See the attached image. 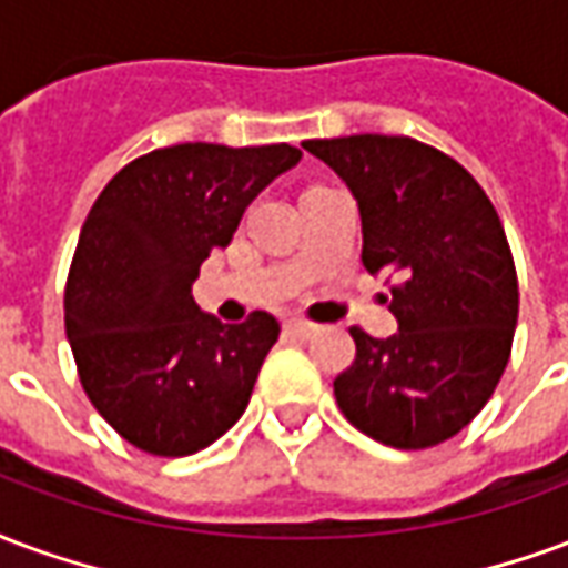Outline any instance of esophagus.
I'll return each mask as SVG.
<instances>
[{"label": "esophagus", "mask_w": 568, "mask_h": 568, "mask_svg": "<svg viewBox=\"0 0 568 568\" xmlns=\"http://www.w3.org/2000/svg\"><path fill=\"white\" fill-rule=\"evenodd\" d=\"M284 329H287L290 335H296V338H312V335L317 333V326L305 324V321H287Z\"/></svg>", "instance_id": "obj_1"}]
</instances>
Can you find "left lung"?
Segmentation results:
<instances>
[{
	"label": "left lung",
	"mask_w": 568,
	"mask_h": 568,
	"mask_svg": "<svg viewBox=\"0 0 568 568\" xmlns=\"http://www.w3.org/2000/svg\"><path fill=\"white\" fill-rule=\"evenodd\" d=\"M357 199L363 266L399 275V329H351L357 359L333 381L359 433L399 450L433 448L481 412L503 378L517 326L515 260L494 202L436 148L403 135L312 139Z\"/></svg>",
	"instance_id": "1"
}]
</instances>
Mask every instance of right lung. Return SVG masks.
<instances>
[{
  "instance_id": "1",
  "label": "right lung",
  "mask_w": 568,
  "mask_h": 568,
  "mask_svg": "<svg viewBox=\"0 0 568 568\" xmlns=\"http://www.w3.org/2000/svg\"><path fill=\"white\" fill-rule=\"evenodd\" d=\"M300 148L175 144L123 165L99 193L65 284V335L90 403L156 457L209 448L251 403L278 321L221 324L193 300L199 266Z\"/></svg>"
}]
</instances>
